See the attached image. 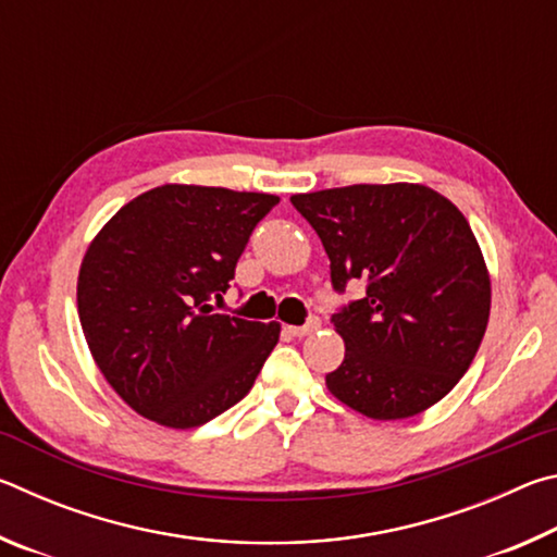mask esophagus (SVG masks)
I'll list each match as a JSON object with an SVG mask.
<instances>
[{
	"label": "esophagus",
	"instance_id": "obj_1",
	"mask_svg": "<svg viewBox=\"0 0 557 557\" xmlns=\"http://www.w3.org/2000/svg\"><path fill=\"white\" fill-rule=\"evenodd\" d=\"M317 326H319V319H309L305 326H285V332L289 336H307V334H312Z\"/></svg>",
	"mask_w": 557,
	"mask_h": 557
}]
</instances>
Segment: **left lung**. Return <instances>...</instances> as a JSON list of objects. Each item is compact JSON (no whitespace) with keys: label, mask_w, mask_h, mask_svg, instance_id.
I'll list each match as a JSON object with an SVG mask.
<instances>
[{"label":"left lung","mask_w":557,"mask_h":557,"mask_svg":"<svg viewBox=\"0 0 557 557\" xmlns=\"http://www.w3.org/2000/svg\"><path fill=\"white\" fill-rule=\"evenodd\" d=\"M332 285L366 295L332 317L346 354L326 388L373 420H403L455 388L482 344L492 282L455 203L422 184H354L295 194Z\"/></svg>","instance_id":"8db88e82"}]
</instances>
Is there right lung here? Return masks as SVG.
<instances>
[{
  "instance_id": "right-lung-1",
  "label": "right lung",
  "mask_w": 557,
  "mask_h": 557,
  "mask_svg": "<svg viewBox=\"0 0 557 557\" xmlns=\"http://www.w3.org/2000/svg\"><path fill=\"white\" fill-rule=\"evenodd\" d=\"M272 194L164 184L122 206L88 245L78 317L100 373L132 410L188 430L243 400L280 324L219 314Z\"/></svg>"
}]
</instances>
